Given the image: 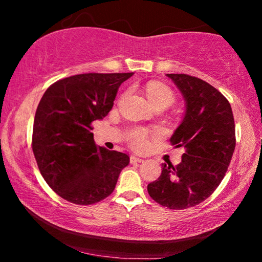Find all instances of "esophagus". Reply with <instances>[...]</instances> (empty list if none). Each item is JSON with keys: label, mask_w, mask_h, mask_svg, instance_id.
<instances>
[{"label": "esophagus", "mask_w": 262, "mask_h": 262, "mask_svg": "<svg viewBox=\"0 0 262 262\" xmlns=\"http://www.w3.org/2000/svg\"><path fill=\"white\" fill-rule=\"evenodd\" d=\"M141 162H144V159L141 157H137L135 155H132L130 156V163H141Z\"/></svg>", "instance_id": "34e87169"}]
</instances>
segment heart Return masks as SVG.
I'll return each instance as SVG.
<instances>
[{
  "instance_id": "obj_1",
  "label": "heart",
  "mask_w": 262,
  "mask_h": 262,
  "mask_svg": "<svg viewBox=\"0 0 262 262\" xmlns=\"http://www.w3.org/2000/svg\"><path fill=\"white\" fill-rule=\"evenodd\" d=\"M147 96L155 107L156 106H165L168 107L174 100V94L165 84L159 82H149L145 88ZM128 141L133 148L143 149L148 143V134L144 129L137 128L128 133Z\"/></svg>"
}]
</instances>
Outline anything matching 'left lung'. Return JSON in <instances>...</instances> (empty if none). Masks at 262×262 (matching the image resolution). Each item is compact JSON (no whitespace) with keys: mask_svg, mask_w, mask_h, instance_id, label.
Instances as JSON below:
<instances>
[{"mask_svg":"<svg viewBox=\"0 0 262 262\" xmlns=\"http://www.w3.org/2000/svg\"><path fill=\"white\" fill-rule=\"evenodd\" d=\"M185 98L186 111L171 136L185 154L177 166L162 164V174L148 185L161 206L186 209L205 201L223 180L236 147L231 105L209 83L186 74H166Z\"/></svg>","mask_w":262,"mask_h":262,"instance_id":"1","label":"left lung"}]
</instances>
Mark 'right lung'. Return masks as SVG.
Wrapping results in <instances>:
<instances>
[{
    "label": "right lung",
    "mask_w": 262,
    "mask_h": 262,
    "mask_svg": "<svg viewBox=\"0 0 262 262\" xmlns=\"http://www.w3.org/2000/svg\"><path fill=\"white\" fill-rule=\"evenodd\" d=\"M133 74L75 75L43 94L34 115L32 150L43 179L64 200L81 206L104 200L129 164L128 155L97 147L91 130Z\"/></svg>",
    "instance_id": "right-lung-1"
}]
</instances>
